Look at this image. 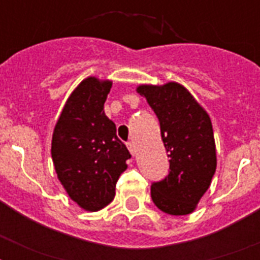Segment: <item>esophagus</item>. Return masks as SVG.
Wrapping results in <instances>:
<instances>
[{
    "label": "esophagus",
    "mask_w": 260,
    "mask_h": 260,
    "mask_svg": "<svg viewBox=\"0 0 260 260\" xmlns=\"http://www.w3.org/2000/svg\"><path fill=\"white\" fill-rule=\"evenodd\" d=\"M126 147H128V150H129V152L132 154V156H135V155H136V146H135L134 143H126Z\"/></svg>",
    "instance_id": "obj_1"
}]
</instances>
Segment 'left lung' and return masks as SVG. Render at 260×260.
Instances as JSON below:
<instances>
[{"label": "left lung", "instance_id": "1", "mask_svg": "<svg viewBox=\"0 0 260 260\" xmlns=\"http://www.w3.org/2000/svg\"><path fill=\"white\" fill-rule=\"evenodd\" d=\"M136 90L156 114L170 158L169 175L151 185L152 201L167 214L191 213L217 166L209 114L181 83L140 85Z\"/></svg>", "mask_w": 260, "mask_h": 260}]
</instances>
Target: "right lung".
Returning a JSON list of instances; mask_svg holds the SVG:
<instances>
[{"instance_id": "add662e5", "label": "right lung", "mask_w": 260, "mask_h": 260, "mask_svg": "<svg viewBox=\"0 0 260 260\" xmlns=\"http://www.w3.org/2000/svg\"><path fill=\"white\" fill-rule=\"evenodd\" d=\"M112 81L83 79L67 98L52 134L51 156L69 197L87 212L112 202L131 154L106 117Z\"/></svg>"}]
</instances>
